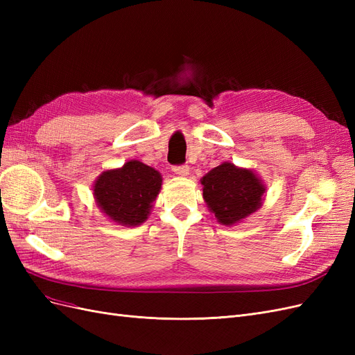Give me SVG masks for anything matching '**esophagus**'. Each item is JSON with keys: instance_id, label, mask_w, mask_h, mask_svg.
Wrapping results in <instances>:
<instances>
[{"instance_id": "obj_1", "label": "esophagus", "mask_w": 355, "mask_h": 355, "mask_svg": "<svg viewBox=\"0 0 355 355\" xmlns=\"http://www.w3.org/2000/svg\"><path fill=\"white\" fill-rule=\"evenodd\" d=\"M173 171L179 176H188L189 175V166L182 164V166H175Z\"/></svg>"}]
</instances>
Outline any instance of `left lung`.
Returning <instances> with one entry per match:
<instances>
[{"label": "left lung", "instance_id": "left-lung-1", "mask_svg": "<svg viewBox=\"0 0 355 355\" xmlns=\"http://www.w3.org/2000/svg\"><path fill=\"white\" fill-rule=\"evenodd\" d=\"M202 198L222 225H234L261 209L265 185L253 170L222 163L201 179Z\"/></svg>", "mask_w": 355, "mask_h": 355}]
</instances>
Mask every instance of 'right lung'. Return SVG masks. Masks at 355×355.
Instances as JSON below:
<instances>
[{
    "label": "right lung",
    "mask_w": 355,
    "mask_h": 355,
    "mask_svg": "<svg viewBox=\"0 0 355 355\" xmlns=\"http://www.w3.org/2000/svg\"><path fill=\"white\" fill-rule=\"evenodd\" d=\"M161 184L159 171L132 159L120 168L103 171L94 182L93 196L98 207L112 222L137 227L148 219Z\"/></svg>",
    "instance_id": "obj_1"
}]
</instances>
